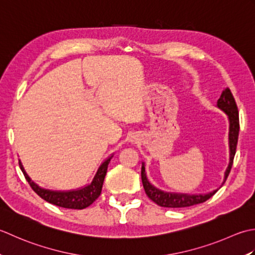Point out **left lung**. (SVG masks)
Segmentation results:
<instances>
[{
	"label": "left lung",
	"mask_w": 255,
	"mask_h": 255,
	"mask_svg": "<svg viewBox=\"0 0 255 255\" xmlns=\"http://www.w3.org/2000/svg\"><path fill=\"white\" fill-rule=\"evenodd\" d=\"M218 107L226 111L228 117H229V121H230V128H229L230 162H229V166H228L226 174H225V180H223V184H225V181L227 180L228 176H229V174H230V170H231L232 164H233V158H235L237 144H238L239 128H240L238 107H237V103L235 100V97H233L232 92L230 91L229 88H227L226 90L222 91L219 100H218ZM141 177H142L144 190H145V193H146L148 198L150 200H153L155 204H157L158 206L166 207V208H184V207H190L194 205H198V204H201V202H205L206 200L209 199L210 197L214 196L218 191V189H217V190L212 191V193L207 194V195H187V194L164 193V191L155 188L154 186L149 184V181L146 178V175H145L144 164L142 166Z\"/></svg>",
	"instance_id": "left-lung-1"
}]
</instances>
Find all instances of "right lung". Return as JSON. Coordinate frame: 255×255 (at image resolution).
Segmentation results:
<instances>
[{"label":"right lung","instance_id":"obj_1","mask_svg":"<svg viewBox=\"0 0 255 255\" xmlns=\"http://www.w3.org/2000/svg\"><path fill=\"white\" fill-rule=\"evenodd\" d=\"M110 159L111 157L108 158L106 162H103L101 164L90 185H88L81 189L71 191H51L48 189L40 188V187H38L30 180L27 174L25 173L20 162H18V164L26 180L28 181L29 186L32 187V189L40 197V198H43L44 200L49 202V204H53L61 208H67V209H85V208L89 207L92 202L100 196L103 180H105L108 165L110 163Z\"/></svg>","mask_w":255,"mask_h":255}]
</instances>
